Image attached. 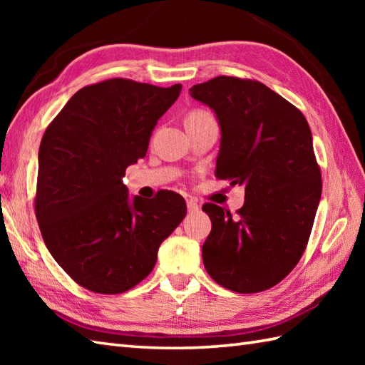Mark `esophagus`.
<instances>
[{
	"instance_id": "esophagus-1",
	"label": "esophagus",
	"mask_w": 365,
	"mask_h": 365,
	"mask_svg": "<svg viewBox=\"0 0 365 365\" xmlns=\"http://www.w3.org/2000/svg\"><path fill=\"white\" fill-rule=\"evenodd\" d=\"M187 207H188V212L190 213H195L199 210V205L195 199H187Z\"/></svg>"
}]
</instances>
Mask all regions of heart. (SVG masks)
Wrapping results in <instances>:
<instances>
[{"label": "heart", "mask_w": 365, "mask_h": 365, "mask_svg": "<svg viewBox=\"0 0 365 365\" xmlns=\"http://www.w3.org/2000/svg\"><path fill=\"white\" fill-rule=\"evenodd\" d=\"M199 114H204V113L202 111H195V113H191L188 118H192V115H199Z\"/></svg>", "instance_id": "heart-1"}]
</instances>
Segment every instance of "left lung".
Segmentation results:
<instances>
[{
  "mask_svg": "<svg viewBox=\"0 0 365 365\" xmlns=\"http://www.w3.org/2000/svg\"><path fill=\"white\" fill-rule=\"evenodd\" d=\"M190 94L220 123L216 177L245 187L237 216L216 204L202 207L212 221L204 267L227 290H268L299 262L320 204L311 128L299 110L259 81L216 76Z\"/></svg>",
  "mask_w": 365,
  "mask_h": 365,
  "instance_id": "8db88e82",
  "label": "left lung"
}]
</instances>
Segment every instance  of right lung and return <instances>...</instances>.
Segmentation results:
<instances>
[{
	"label": "right lung",
	"mask_w": 365,
	"mask_h": 365,
	"mask_svg": "<svg viewBox=\"0 0 365 365\" xmlns=\"http://www.w3.org/2000/svg\"><path fill=\"white\" fill-rule=\"evenodd\" d=\"M182 84L113 78L80 89L38 147L36 216L53 259L84 289L130 290L150 274L160 245L187 215L185 199L130 196L123 175L144 158Z\"/></svg>",
	"instance_id": "obj_1"
}]
</instances>
